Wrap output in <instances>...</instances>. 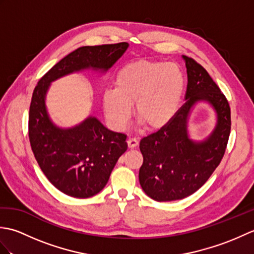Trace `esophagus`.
Returning <instances> with one entry per match:
<instances>
[{"label": "esophagus", "instance_id": "esophagus-1", "mask_svg": "<svg viewBox=\"0 0 254 254\" xmlns=\"http://www.w3.org/2000/svg\"><path fill=\"white\" fill-rule=\"evenodd\" d=\"M138 145V141L136 138H134V137H130L127 139V146L130 147V148H134V147H136Z\"/></svg>", "mask_w": 254, "mask_h": 254}]
</instances>
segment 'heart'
Wrapping results in <instances>:
<instances>
[{
    "instance_id": "heart-1",
    "label": "heart",
    "mask_w": 254,
    "mask_h": 254,
    "mask_svg": "<svg viewBox=\"0 0 254 254\" xmlns=\"http://www.w3.org/2000/svg\"><path fill=\"white\" fill-rule=\"evenodd\" d=\"M185 75L177 64L158 61L128 63L118 72L115 89L102 95L108 122L116 131L127 127L131 106L150 131L163 130L174 120L185 93Z\"/></svg>"
}]
</instances>
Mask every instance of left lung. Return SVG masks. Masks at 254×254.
I'll use <instances>...</instances> for the list:
<instances>
[{
	"instance_id": "8db88e82",
	"label": "left lung",
	"mask_w": 254,
	"mask_h": 254,
	"mask_svg": "<svg viewBox=\"0 0 254 254\" xmlns=\"http://www.w3.org/2000/svg\"><path fill=\"white\" fill-rule=\"evenodd\" d=\"M188 73L185 98L174 120L139 143L143 165L138 179L144 192L158 202L185 198L197 191L223 159L227 147L231 118L225 95L206 69L192 58L183 56ZM198 101L209 102L217 111L218 123L203 142L187 135V119Z\"/></svg>"
}]
</instances>
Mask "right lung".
Instances as JSON below:
<instances>
[{"label": "right lung", "instance_id": "add662e5", "mask_svg": "<svg viewBox=\"0 0 254 254\" xmlns=\"http://www.w3.org/2000/svg\"><path fill=\"white\" fill-rule=\"evenodd\" d=\"M127 47V42L80 47L52 66L32 93L28 120L32 153L48 180L66 195L86 198L100 192L127 148V135L108 130L93 117L72 128L56 127L46 110L47 90L55 79L80 69L106 72Z\"/></svg>", "mask_w": 254, "mask_h": 254}]
</instances>
